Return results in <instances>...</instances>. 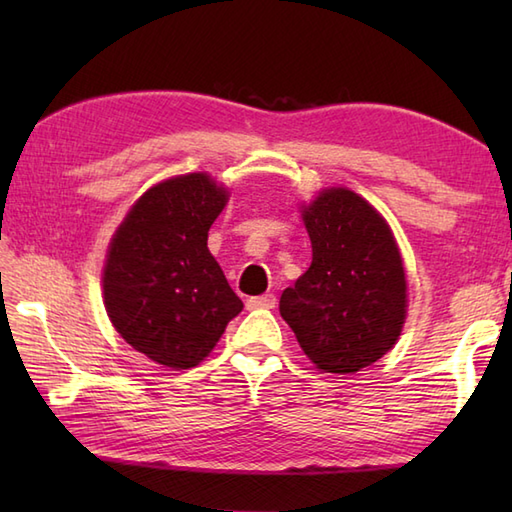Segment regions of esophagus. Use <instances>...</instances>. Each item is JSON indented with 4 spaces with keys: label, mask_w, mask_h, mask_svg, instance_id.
I'll return each instance as SVG.
<instances>
[{
    "label": "esophagus",
    "mask_w": 512,
    "mask_h": 512,
    "mask_svg": "<svg viewBox=\"0 0 512 512\" xmlns=\"http://www.w3.org/2000/svg\"><path fill=\"white\" fill-rule=\"evenodd\" d=\"M275 303H277L275 295H262V297H250V299L246 301V306H248L250 310H259V308L270 310V308H275Z\"/></svg>",
    "instance_id": "34e87169"
}]
</instances>
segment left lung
<instances>
[{
	"label": "left lung",
	"mask_w": 512,
	"mask_h": 512,
	"mask_svg": "<svg viewBox=\"0 0 512 512\" xmlns=\"http://www.w3.org/2000/svg\"><path fill=\"white\" fill-rule=\"evenodd\" d=\"M312 264L281 292L279 312L317 369L354 374L396 345L407 279L391 228L361 195L332 187L303 206Z\"/></svg>",
	"instance_id": "left-lung-1"
}]
</instances>
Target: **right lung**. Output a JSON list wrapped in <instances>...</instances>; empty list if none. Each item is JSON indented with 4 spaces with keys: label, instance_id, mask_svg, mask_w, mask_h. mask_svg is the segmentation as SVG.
I'll list each match as a JSON object with an SVG mask.
<instances>
[{
    "label": "right lung",
    "instance_id": "obj_1",
    "mask_svg": "<svg viewBox=\"0 0 512 512\" xmlns=\"http://www.w3.org/2000/svg\"><path fill=\"white\" fill-rule=\"evenodd\" d=\"M226 202L228 191L206 173L169 178L140 195L107 250V317L165 367L202 363L244 308L206 246Z\"/></svg>",
    "mask_w": 512,
    "mask_h": 512
}]
</instances>
